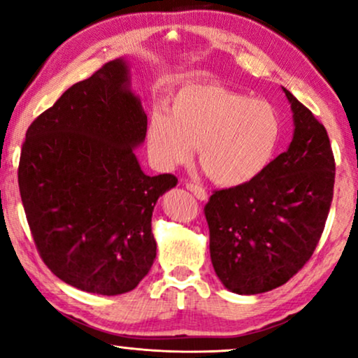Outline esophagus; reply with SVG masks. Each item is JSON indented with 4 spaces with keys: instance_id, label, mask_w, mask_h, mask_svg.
Masks as SVG:
<instances>
[{
    "instance_id": "obj_1",
    "label": "esophagus",
    "mask_w": 358,
    "mask_h": 358,
    "mask_svg": "<svg viewBox=\"0 0 358 358\" xmlns=\"http://www.w3.org/2000/svg\"><path fill=\"white\" fill-rule=\"evenodd\" d=\"M185 187H187V190H190V192H192L199 200H207V199H208L207 190L202 189V187H200V185H197V184L187 182V184H185Z\"/></svg>"
}]
</instances>
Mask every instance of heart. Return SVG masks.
I'll return each mask as SVG.
<instances>
[{
	"instance_id": "obj_1",
	"label": "heart",
	"mask_w": 358,
	"mask_h": 358,
	"mask_svg": "<svg viewBox=\"0 0 358 358\" xmlns=\"http://www.w3.org/2000/svg\"><path fill=\"white\" fill-rule=\"evenodd\" d=\"M282 131L271 102L218 83H190L171 97L168 112L151 114L146 145L163 169L187 163L197 148L199 163L215 184L239 187L272 163Z\"/></svg>"
}]
</instances>
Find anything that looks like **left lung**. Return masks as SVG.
<instances>
[{"label":"left lung","instance_id":"8db88e82","mask_svg":"<svg viewBox=\"0 0 358 358\" xmlns=\"http://www.w3.org/2000/svg\"><path fill=\"white\" fill-rule=\"evenodd\" d=\"M293 138L252 182L215 190L205 205L210 257L224 288L257 295L283 285L320 241L334 190L329 136L290 91Z\"/></svg>","mask_w":358,"mask_h":358}]
</instances>
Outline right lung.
Segmentation results:
<instances>
[{
  "instance_id": "1",
  "label": "right lung",
  "mask_w": 358,
  "mask_h": 358,
  "mask_svg": "<svg viewBox=\"0 0 358 358\" xmlns=\"http://www.w3.org/2000/svg\"><path fill=\"white\" fill-rule=\"evenodd\" d=\"M146 125L129 62L115 58L27 129L17 173L24 212L42 261L78 290L122 295L153 266L151 217L178 179L141 171L134 150Z\"/></svg>"
}]
</instances>
